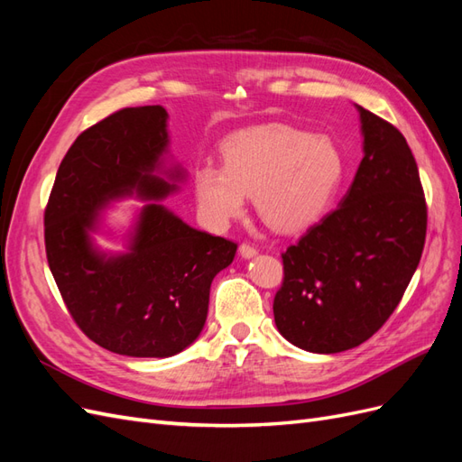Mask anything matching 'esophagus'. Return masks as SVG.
I'll list each match as a JSON object with an SVG mask.
<instances>
[{"label": "esophagus", "instance_id": "esophagus-1", "mask_svg": "<svg viewBox=\"0 0 462 462\" xmlns=\"http://www.w3.org/2000/svg\"><path fill=\"white\" fill-rule=\"evenodd\" d=\"M239 254H241L245 260H250V258H254V256L258 254V250H256L254 246H250V245L243 243V245L239 246Z\"/></svg>", "mask_w": 462, "mask_h": 462}]
</instances>
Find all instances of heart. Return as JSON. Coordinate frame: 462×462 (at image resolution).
Masks as SVG:
<instances>
[{
	"label": "heart",
	"instance_id": "b5f03b06",
	"mask_svg": "<svg viewBox=\"0 0 462 462\" xmlns=\"http://www.w3.org/2000/svg\"><path fill=\"white\" fill-rule=\"evenodd\" d=\"M223 167H194L192 189L208 226L226 227L243 212L246 194L265 226L297 233L319 219L337 190L345 163L324 134L283 123L248 127L221 143Z\"/></svg>",
	"mask_w": 462,
	"mask_h": 462
}]
</instances>
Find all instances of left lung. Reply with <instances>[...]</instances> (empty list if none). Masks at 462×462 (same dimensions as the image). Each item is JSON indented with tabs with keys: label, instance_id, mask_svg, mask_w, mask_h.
<instances>
[{
	"label": "left lung",
	"instance_id": "obj_1",
	"mask_svg": "<svg viewBox=\"0 0 462 462\" xmlns=\"http://www.w3.org/2000/svg\"><path fill=\"white\" fill-rule=\"evenodd\" d=\"M356 111L365 156L353 185L287 248L273 300L279 333L318 355L348 351L385 324L426 241V200L407 141L368 109Z\"/></svg>",
	"mask_w": 462,
	"mask_h": 462
}]
</instances>
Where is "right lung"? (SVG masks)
Returning a JSON list of instances; mask_svg holds the SVG:
<instances>
[{
	"mask_svg": "<svg viewBox=\"0 0 462 462\" xmlns=\"http://www.w3.org/2000/svg\"><path fill=\"white\" fill-rule=\"evenodd\" d=\"M167 111L127 107L96 123L69 148L44 216L46 254L69 312L107 351L167 358L199 339L209 287L236 245L190 227L163 199L187 170L171 160ZM144 201L124 236L125 250L95 245L103 212L116 201Z\"/></svg>",
	"mask_w": 462,
	"mask_h": 462,
	"instance_id": "right-lung-1",
	"label": "right lung"
}]
</instances>
